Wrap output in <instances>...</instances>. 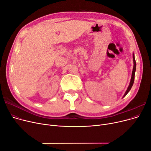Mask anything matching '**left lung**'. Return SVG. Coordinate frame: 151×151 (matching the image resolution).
<instances>
[{
  "mask_svg": "<svg viewBox=\"0 0 151 151\" xmlns=\"http://www.w3.org/2000/svg\"><path fill=\"white\" fill-rule=\"evenodd\" d=\"M133 71H132V78H131V81H130V85H129L125 93V95L124 96V97L125 96L127 95V93L130 91V90H131L132 86H133V84L134 83V74H135V71H136V61H135V58H134V53L133 54Z\"/></svg>",
  "mask_w": 151,
  "mask_h": 151,
  "instance_id": "obj_1",
  "label": "left lung"
}]
</instances>
